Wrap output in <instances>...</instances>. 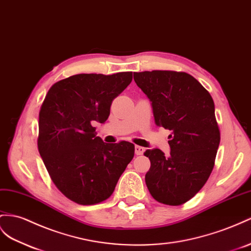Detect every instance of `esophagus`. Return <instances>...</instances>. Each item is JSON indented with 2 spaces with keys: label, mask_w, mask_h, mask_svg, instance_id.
Wrapping results in <instances>:
<instances>
[{
  "label": "esophagus",
  "mask_w": 251,
  "mask_h": 251,
  "mask_svg": "<svg viewBox=\"0 0 251 251\" xmlns=\"http://www.w3.org/2000/svg\"><path fill=\"white\" fill-rule=\"evenodd\" d=\"M145 151V149L142 146H139V145H136L134 146V152H136V155H142V153Z\"/></svg>",
  "instance_id": "obj_1"
}]
</instances>
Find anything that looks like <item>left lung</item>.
Masks as SVG:
<instances>
[{
    "label": "left lung",
    "mask_w": 251,
    "mask_h": 251,
    "mask_svg": "<svg viewBox=\"0 0 251 251\" xmlns=\"http://www.w3.org/2000/svg\"><path fill=\"white\" fill-rule=\"evenodd\" d=\"M138 87L151 101L155 123L172 131L170 156L147 150L151 160L145 182L157 201L179 205L190 201L207 182L221 132L210 93L192 75L175 71L133 73Z\"/></svg>",
    "instance_id": "8db88e82"
}]
</instances>
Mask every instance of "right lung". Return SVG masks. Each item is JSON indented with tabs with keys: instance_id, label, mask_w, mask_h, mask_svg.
<instances>
[{
	"instance_id": "add662e5",
	"label": "right lung",
	"mask_w": 251,
	"mask_h": 251,
	"mask_svg": "<svg viewBox=\"0 0 251 251\" xmlns=\"http://www.w3.org/2000/svg\"><path fill=\"white\" fill-rule=\"evenodd\" d=\"M131 80L132 72L77 74L55 82L42 102L38 150L57 189L76 203L110 197L133 158L132 143H104L93 127Z\"/></svg>"
}]
</instances>
